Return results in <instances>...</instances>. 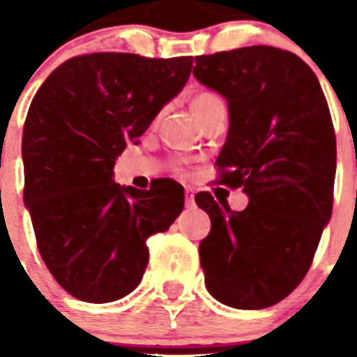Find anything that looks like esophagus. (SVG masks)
<instances>
[{
	"label": "esophagus",
	"instance_id": "obj_1",
	"mask_svg": "<svg viewBox=\"0 0 357 357\" xmlns=\"http://www.w3.org/2000/svg\"><path fill=\"white\" fill-rule=\"evenodd\" d=\"M185 204L189 207L195 206V190L192 189H185Z\"/></svg>",
	"mask_w": 357,
	"mask_h": 357
}]
</instances>
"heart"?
Listing matches in <instances>:
<instances>
[{
  "instance_id": "1",
  "label": "heart",
  "mask_w": 357,
  "mask_h": 357,
  "mask_svg": "<svg viewBox=\"0 0 357 357\" xmlns=\"http://www.w3.org/2000/svg\"><path fill=\"white\" fill-rule=\"evenodd\" d=\"M220 102H222V100H220L217 94H213V92H200V94L195 98V102H192V109H195V113L198 114L202 113V111H206V109L211 107V105H215V103Z\"/></svg>"
}]
</instances>
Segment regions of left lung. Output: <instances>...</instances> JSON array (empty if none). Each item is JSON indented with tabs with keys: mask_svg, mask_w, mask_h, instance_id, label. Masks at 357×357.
<instances>
[{
	"mask_svg": "<svg viewBox=\"0 0 357 357\" xmlns=\"http://www.w3.org/2000/svg\"><path fill=\"white\" fill-rule=\"evenodd\" d=\"M192 74L228 100L217 183L250 202L231 211L195 196L211 218L200 265L211 296L237 310L282 302L310 271L332 217L335 131L315 72L291 52L248 46L195 57Z\"/></svg>",
	"mask_w": 357,
	"mask_h": 357,
	"instance_id": "obj_1",
	"label": "left lung"
}]
</instances>
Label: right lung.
<instances>
[{"instance_id":"add662e5","label":"right lung","mask_w":357,"mask_h":357,"mask_svg":"<svg viewBox=\"0 0 357 357\" xmlns=\"http://www.w3.org/2000/svg\"><path fill=\"white\" fill-rule=\"evenodd\" d=\"M190 57L86 53L42 83L24 123V202L36 246L74 298L105 304L129 294L148 265V237L183 211V187L114 183V159L139 142L187 83Z\"/></svg>"}]
</instances>
